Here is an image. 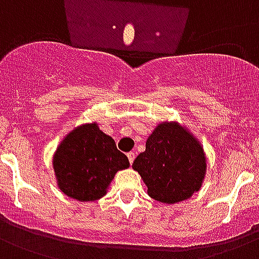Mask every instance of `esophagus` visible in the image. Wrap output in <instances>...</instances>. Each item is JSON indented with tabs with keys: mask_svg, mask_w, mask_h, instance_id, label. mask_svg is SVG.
I'll use <instances>...</instances> for the list:
<instances>
[{
	"mask_svg": "<svg viewBox=\"0 0 259 259\" xmlns=\"http://www.w3.org/2000/svg\"><path fill=\"white\" fill-rule=\"evenodd\" d=\"M127 158H128V160H130V163L132 164V163H134V160H135V152H132V151L131 152H128Z\"/></svg>",
	"mask_w": 259,
	"mask_h": 259,
	"instance_id": "obj_1",
	"label": "esophagus"
}]
</instances>
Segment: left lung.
Returning <instances> with one entry per match:
<instances>
[{"mask_svg":"<svg viewBox=\"0 0 259 259\" xmlns=\"http://www.w3.org/2000/svg\"><path fill=\"white\" fill-rule=\"evenodd\" d=\"M152 199L174 204L199 191L206 175V154L200 142L177 121L158 124L146 151L134 160Z\"/></svg>","mask_w":259,"mask_h":259,"instance_id":"left-lung-1","label":"left lung"}]
</instances>
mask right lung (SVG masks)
Returning a JSON list of instances; mask_svg holds the SVG:
<instances>
[{
	"mask_svg": "<svg viewBox=\"0 0 259 259\" xmlns=\"http://www.w3.org/2000/svg\"><path fill=\"white\" fill-rule=\"evenodd\" d=\"M52 163L60 190L80 202L103 198L117 171L130 167L127 156L97 123L73 128L59 144Z\"/></svg>",
	"mask_w": 259,
	"mask_h": 259,
	"instance_id": "add662e5",
	"label": "right lung"
}]
</instances>
